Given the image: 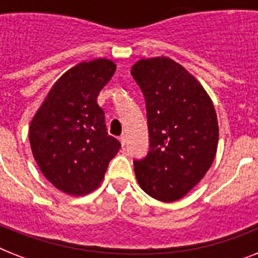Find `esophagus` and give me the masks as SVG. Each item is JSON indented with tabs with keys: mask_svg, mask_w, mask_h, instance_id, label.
<instances>
[{
	"mask_svg": "<svg viewBox=\"0 0 258 258\" xmlns=\"http://www.w3.org/2000/svg\"><path fill=\"white\" fill-rule=\"evenodd\" d=\"M119 141H120L121 146H124L125 145V141H127V139H125V135H121V137H119Z\"/></svg>",
	"mask_w": 258,
	"mask_h": 258,
	"instance_id": "esophagus-1",
	"label": "esophagus"
}]
</instances>
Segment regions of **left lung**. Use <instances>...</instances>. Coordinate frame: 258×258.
<instances>
[{
  "label": "left lung",
  "instance_id": "8db88e82",
  "mask_svg": "<svg viewBox=\"0 0 258 258\" xmlns=\"http://www.w3.org/2000/svg\"><path fill=\"white\" fill-rule=\"evenodd\" d=\"M146 101L150 150L134 161L141 187L162 202L186 196L210 169L218 145L212 99L169 57L142 58L131 68Z\"/></svg>",
  "mask_w": 258,
  "mask_h": 258
}]
</instances>
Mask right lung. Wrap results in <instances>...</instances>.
I'll use <instances>...</instances> for the list:
<instances>
[{
    "instance_id": "right-lung-1",
    "label": "right lung",
    "mask_w": 258,
    "mask_h": 258,
    "mask_svg": "<svg viewBox=\"0 0 258 258\" xmlns=\"http://www.w3.org/2000/svg\"><path fill=\"white\" fill-rule=\"evenodd\" d=\"M116 66L107 58L83 61L50 88L30 121L33 157L46 179L70 196L100 184L121 145L108 135L97 96Z\"/></svg>"
}]
</instances>
